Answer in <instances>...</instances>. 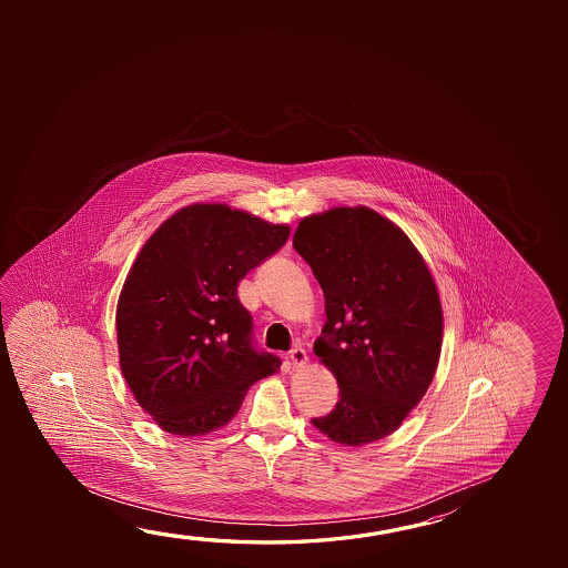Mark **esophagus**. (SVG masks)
Here are the masks:
<instances>
[{"mask_svg": "<svg viewBox=\"0 0 568 568\" xmlns=\"http://www.w3.org/2000/svg\"><path fill=\"white\" fill-rule=\"evenodd\" d=\"M288 363H291V366L293 368H301V366H305L308 361L307 353H305V348H301V346H297V348H293L291 353L287 354Z\"/></svg>", "mask_w": 568, "mask_h": 568, "instance_id": "obj_1", "label": "esophagus"}]
</instances>
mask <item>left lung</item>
Masks as SVG:
<instances>
[{
    "mask_svg": "<svg viewBox=\"0 0 568 568\" xmlns=\"http://www.w3.org/2000/svg\"><path fill=\"white\" fill-rule=\"evenodd\" d=\"M293 247L325 293L316 356L338 402L313 426L344 446L400 428L436 374L444 315L436 283L408 235L371 207L301 220Z\"/></svg>",
    "mask_w": 568,
    "mask_h": 568,
    "instance_id": "obj_1",
    "label": "left lung"
}]
</instances>
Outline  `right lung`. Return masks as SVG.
Segmentation results:
<instances>
[{"instance_id":"right-lung-1","label":"right lung","mask_w":568,"mask_h":568,"mask_svg":"<svg viewBox=\"0 0 568 568\" xmlns=\"http://www.w3.org/2000/svg\"><path fill=\"white\" fill-rule=\"evenodd\" d=\"M287 225L222 204L187 205L140 250L116 307L121 371L160 428H224L252 384L277 373L237 283L287 243Z\"/></svg>"}]
</instances>
